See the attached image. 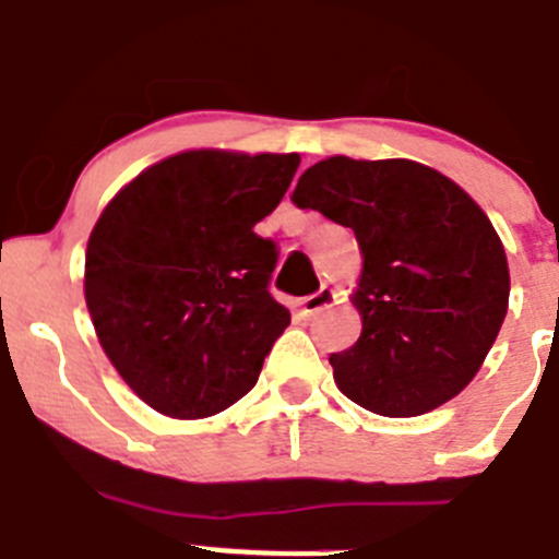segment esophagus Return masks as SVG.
Here are the masks:
<instances>
[{
  "label": "esophagus",
  "mask_w": 559,
  "mask_h": 559,
  "mask_svg": "<svg viewBox=\"0 0 559 559\" xmlns=\"http://www.w3.org/2000/svg\"><path fill=\"white\" fill-rule=\"evenodd\" d=\"M336 300L334 289H329V286H323V289H317L314 295H306L304 300H300V314L304 317H314L320 314L323 309H329L331 304Z\"/></svg>",
  "instance_id": "esophagus-1"
}]
</instances>
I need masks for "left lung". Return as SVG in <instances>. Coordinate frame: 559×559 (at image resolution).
<instances>
[{"instance_id": "1", "label": "left lung", "mask_w": 559, "mask_h": 559, "mask_svg": "<svg viewBox=\"0 0 559 559\" xmlns=\"http://www.w3.org/2000/svg\"><path fill=\"white\" fill-rule=\"evenodd\" d=\"M295 205L356 234V345L331 354L354 404L415 417L460 395L499 336L510 300L504 245L485 211L437 169L406 158H325L300 175Z\"/></svg>"}]
</instances>
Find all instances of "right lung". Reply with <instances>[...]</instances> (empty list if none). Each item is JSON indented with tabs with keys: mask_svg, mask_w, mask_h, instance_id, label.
I'll use <instances>...</instances> for the list:
<instances>
[{
	"mask_svg": "<svg viewBox=\"0 0 559 559\" xmlns=\"http://www.w3.org/2000/svg\"><path fill=\"white\" fill-rule=\"evenodd\" d=\"M298 153L192 150L160 160L105 205L85 250V304L130 390L180 420L248 395L289 309L255 223L273 214Z\"/></svg>",
	"mask_w": 559,
	"mask_h": 559,
	"instance_id": "1",
	"label": "right lung"
}]
</instances>
